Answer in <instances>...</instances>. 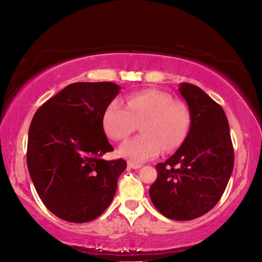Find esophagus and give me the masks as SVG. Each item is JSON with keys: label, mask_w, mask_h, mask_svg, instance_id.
Masks as SVG:
<instances>
[{"label": "esophagus", "mask_w": 262, "mask_h": 262, "mask_svg": "<svg viewBox=\"0 0 262 262\" xmlns=\"http://www.w3.org/2000/svg\"><path fill=\"white\" fill-rule=\"evenodd\" d=\"M127 165H128V168H129V169H134V170L142 168V164H137V163H134V162H130V161L127 163Z\"/></svg>", "instance_id": "34e87169"}]
</instances>
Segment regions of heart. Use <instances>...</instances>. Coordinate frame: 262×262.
Returning <instances> with one entry per match:
<instances>
[{"label":"heart","instance_id":"obj_1","mask_svg":"<svg viewBox=\"0 0 262 262\" xmlns=\"http://www.w3.org/2000/svg\"><path fill=\"white\" fill-rule=\"evenodd\" d=\"M103 129L111 140L121 141L140 125L142 135L125 142L119 154L141 163L162 152L176 151L185 141L191 124L188 104L159 90H145L126 98V107L114 100L105 109Z\"/></svg>","mask_w":262,"mask_h":262}]
</instances>
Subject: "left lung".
Here are the masks:
<instances>
[{
    "label": "left lung",
    "mask_w": 262,
    "mask_h": 262,
    "mask_svg": "<svg viewBox=\"0 0 262 262\" xmlns=\"http://www.w3.org/2000/svg\"><path fill=\"white\" fill-rule=\"evenodd\" d=\"M179 91L190 109V129L178 151L155 165L158 178L149 197L168 219L190 221L220 202L232 174L234 151L223 108L193 84L181 83Z\"/></svg>",
    "instance_id": "1"
}]
</instances>
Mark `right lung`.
<instances>
[{
    "label": "right lung",
    "mask_w": 262,
    "mask_h": 262,
    "mask_svg": "<svg viewBox=\"0 0 262 262\" xmlns=\"http://www.w3.org/2000/svg\"><path fill=\"white\" fill-rule=\"evenodd\" d=\"M111 82H76L43 103L31 120L27 164L43 205L59 219L85 223L113 202L125 160L104 134L105 109L119 93Z\"/></svg>",
    "instance_id": "add662e5"
}]
</instances>
